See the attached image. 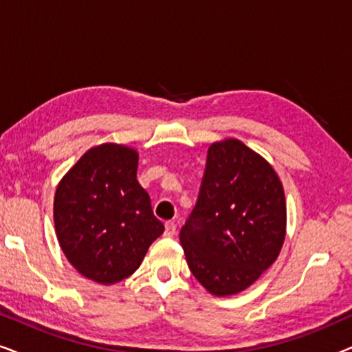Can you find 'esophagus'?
<instances>
[{"label":"esophagus","instance_id":"34e87169","mask_svg":"<svg viewBox=\"0 0 352 352\" xmlns=\"http://www.w3.org/2000/svg\"><path fill=\"white\" fill-rule=\"evenodd\" d=\"M165 235H166V237H173V235H176L175 221H166V223H165Z\"/></svg>","mask_w":352,"mask_h":352}]
</instances>
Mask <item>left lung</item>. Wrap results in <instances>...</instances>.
<instances>
[{"mask_svg": "<svg viewBox=\"0 0 352 352\" xmlns=\"http://www.w3.org/2000/svg\"><path fill=\"white\" fill-rule=\"evenodd\" d=\"M285 219V194L272 166L237 139L213 144L179 234L190 272L216 296L245 290L276 261Z\"/></svg>", "mask_w": 352, "mask_h": 352, "instance_id": "1", "label": "left lung"}]
</instances>
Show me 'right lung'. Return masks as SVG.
I'll use <instances>...</instances> for the list:
<instances>
[{"label":"right lung","instance_id":"1","mask_svg":"<svg viewBox=\"0 0 352 352\" xmlns=\"http://www.w3.org/2000/svg\"><path fill=\"white\" fill-rule=\"evenodd\" d=\"M136 171V151L102 144L86 152L56 190L62 252L76 271L104 285L131 276L165 230Z\"/></svg>","mask_w":352,"mask_h":352}]
</instances>
